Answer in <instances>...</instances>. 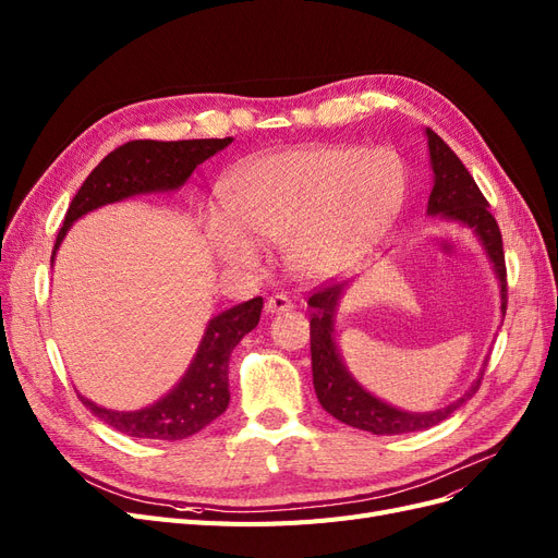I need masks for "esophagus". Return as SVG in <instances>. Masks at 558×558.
Segmentation results:
<instances>
[{
    "label": "esophagus",
    "instance_id": "obj_1",
    "mask_svg": "<svg viewBox=\"0 0 558 558\" xmlns=\"http://www.w3.org/2000/svg\"><path fill=\"white\" fill-rule=\"evenodd\" d=\"M291 310H293V302H291L289 295H283V293L269 295L267 302H265V312L267 314H281V312H291Z\"/></svg>",
    "mask_w": 558,
    "mask_h": 558
}]
</instances>
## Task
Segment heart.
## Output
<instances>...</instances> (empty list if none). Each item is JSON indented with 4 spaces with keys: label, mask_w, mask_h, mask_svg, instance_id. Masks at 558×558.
Segmentation results:
<instances>
[{
    "label": "heart",
    "mask_w": 558,
    "mask_h": 558,
    "mask_svg": "<svg viewBox=\"0 0 558 558\" xmlns=\"http://www.w3.org/2000/svg\"><path fill=\"white\" fill-rule=\"evenodd\" d=\"M404 181V162L388 148L307 146L251 162L232 181L228 205L253 238L286 242L302 277L324 279L396 214ZM236 225L226 214L211 216L216 251L228 263H258L256 242Z\"/></svg>",
    "instance_id": "heart-1"
}]
</instances>
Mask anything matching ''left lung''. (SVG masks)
<instances>
[{"label": "left lung", "mask_w": 558, "mask_h": 558, "mask_svg": "<svg viewBox=\"0 0 558 558\" xmlns=\"http://www.w3.org/2000/svg\"><path fill=\"white\" fill-rule=\"evenodd\" d=\"M428 146H430V162L435 172V185L428 199L430 214H442L456 221H463L470 228H475L480 240L492 258L496 275L500 279V293H502V314L508 307V267H505V251H502V234L496 223V218L488 211V202L477 189L475 179L470 177L465 165L459 156L447 146V142L435 134L430 128ZM342 286L335 281H326L314 289L310 295L312 305V320H310V335H312V373H314V388L316 398L328 414L340 418L342 424L361 428L375 435H400V433H414L426 430L435 424H440L451 412H456L461 404L477 393L482 379L470 386V391L451 402L449 408L426 412V414H410L400 412L391 404L377 400L349 377L344 369L340 353L335 347L332 337V312L340 298Z\"/></svg>", "instance_id": "8db88e82"}]
</instances>
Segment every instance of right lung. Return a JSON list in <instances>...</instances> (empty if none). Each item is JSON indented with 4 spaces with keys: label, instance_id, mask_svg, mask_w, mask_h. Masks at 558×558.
<instances>
[{
    "label": "right lung",
    "instance_id": "add662e5",
    "mask_svg": "<svg viewBox=\"0 0 558 558\" xmlns=\"http://www.w3.org/2000/svg\"><path fill=\"white\" fill-rule=\"evenodd\" d=\"M230 142V137L185 142L134 140L118 146L95 167L70 202V209L64 214V223L58 232L56 248L60 246L66 228L83 214L137 193L174 191L193 174L199 162H205L207 158L218 154V150H223ZM56 248L53 256H50V263L56 258ZM260 312L263 298H253L238 307L214 316L209 320L205 337H202L189 373L183 375L174 391L167 393L156 404H150V408L137 412H113L97 408L95 402L83 396L78 398L105 424L130 437L170 442L191 437L226 412L230 402V353L246 332L258 326Z\"/></svg>",
    "mask_w": 558,
    "mask_h": 558
}]
</instances>
